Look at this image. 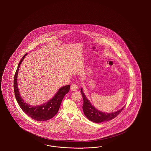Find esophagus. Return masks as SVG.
I'll return each mask as SVG.
<instances>
[{"label":"esophagus","instance_id":"obj_1","mask_svg":"<svg viewBox=\"0 0 151 151\" xmlns=\"http://www.w3.org/2000/svg\"><path fill=\"white\" fill-rule=\"evenodd\" d=\"M78 86L76 84L73 83V84H72V85H71V90L73 91H77L78 90Z\"/></svg>","mask_w":151,"mask_h":151}]
</instances>
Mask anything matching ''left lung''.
<instances>
[{
	"mask_svg": "<svg viewBox=\"0 0 151 151\" xmlns=\"http://www.w3.org/2000/svg\"><path fill=\"white\" fill-rule=\"evenodd\" d=\"M81 92L82 94L83 104V111L86 117L89 120L95 123H101L105 121H110L112 119H114L119 114H120L122 111L124 110V106L121 109L118 110L112 113H107L103 112L100 111L96 109V108L92 105L90 101L87 99V97L85 95L82 88H81Z\"/></svg>",
	"mask_w": 151,
	"mask_h": 151,
	"instance_id": "obj_1",
	"label": "left lung"
}]
</instances>
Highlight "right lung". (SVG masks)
<instances>
[{"label":"right lung","mask_w":151,"mask_h":151,"mask_svg":"<svg viewBox=\"0 0 151 151\" xmlns=\"http://www.w3.org/2000/svg\"><path fill=\"white\" fill-rule=\"evenodd\" d=\"M27 55L25 54L20 61L14 78V93L16 100L22 110L30 117L36 121H47L52 118L59 111L61 101L65 95L69 92L70 86L66 85L60 88L59 91L51 99L41 105L34 106L26 103L20 96L17 84V76L19 69L24 58Z\"/></svg>","instance_id":"1"}]
</instances>
